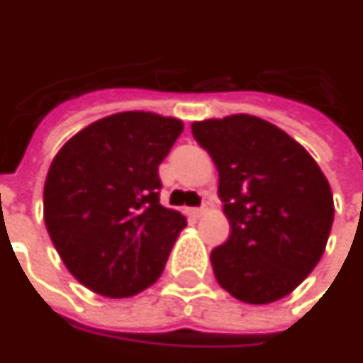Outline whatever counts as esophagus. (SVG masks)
Masks as SVG:
<instances>
[{
	"label": "esophagus",
	"mask_w": 363,
	"mask_h": 363,
	"mask_svg": "<svg viewBox=\"0 0 363 363\" xmlns=\"http://www.w3.org/2000/svg\"><path fill=\"white\" fill-rule=\"evenodd\" d=\"M186 213H188V217L200 218L201 215H203V207H188Z\"/></svg>",
	"instance_id": "1"
}]
</instances>
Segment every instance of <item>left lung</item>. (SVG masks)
<instances>
[{
  "label": "left lung",
  "instance_id": "8db88e82",
  "mask_svg": "<svg viewBox=\"0 0 363 363\" xmlns=\"http://www.w3.org/2000/svg\"><path fill=\"white\" fill-rule=\"evenodd\" d=\"M192 135L218 171L230 238L211 251L218 286L268 304L314 270L333 225V194L314 157L257 116L194 121Z\"/></svg>",
  "mask_w": 363,
  "mask_h": 363
}]
</instances>
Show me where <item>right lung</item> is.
<instances>
[{
	"instance_id": "right-lung-1",
	"label": "right lung",
	"mask_w": 363,
	"mask_h": 363,
	"mask_svg": "<svg viewBox=\"0 0 363 363\" xmlns=\"http://www.w3.org/2000/svg\"><path fill=\"white\" fill-rule=\"evenodd\" d=\"M182 121L120 112L91 123L52 160L43 218L79 284L102 297L137 295L162 276L186 218L160 203V163Z\"/></svg>"
}]
</instances>
